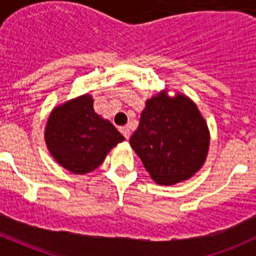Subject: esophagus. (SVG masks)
I'll list each match as a JSON object with an SVG mask.
<instances>
[{
  "instance_id": "1",
  "label": "esophagus",
  "mask_w": 256,
  "mask_h": 256,
  "mask_svg": "<svg viewBox=\"0 0 256 256\" xmlns=\"http://www.w3.org/2000/svg\"><path fill=\"white\" fill-rule=\"evenodd\" d=\"M120 132H122V134L126 137V140L130 138V128H128V126H120Z\"/></svg>"
}]
</instances>
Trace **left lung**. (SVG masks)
I'll return each mask as SVG.
<instances>
[{
    "label": "left lung",
    "mask_w": 256,
    "mask_h": 256,
    "mask_svg": "<svg viewBox=\"0 0 256 256\" xmlns=\"http://www.w3.org/2000/svg\"><path fill=\"white\" fill-rule=\"evenodd\" d=\"M210 133L198 106L186 94L162 91L146 101L130 140L150 177L170 186L191 178L204 165Z\"/></svg>",
    "instance_id": "1"
}]
</instances>
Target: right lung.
<instances>
[{
  "label": "right lung",
  "mask_w": 256,
  "mask_h": 256,
  "mask_svg": "<svg viewBox=\"0 0 256 256\" xmlns=\"http://www.w3.org/2000/svg\"><path fill=\"white\" fill-rule=\"evenodd\" d=\"M44 140L52 158L66 170L86 174L98 168L124 137L94 110L88 94L56 106L47 119Z\"/></svg>",
  "instance_id": "obj_1"
}]
</instances>
